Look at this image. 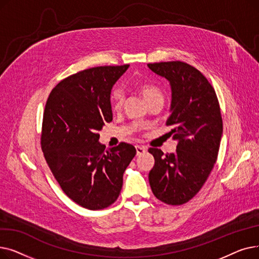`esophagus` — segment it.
<instances>
[{"mask_svg": "<svg viewBox=\"0 0 259 259\" xmlns=\"http://www.w3.org/2000/svg\"><path fill=\"white\" fill-rule=\"evenodd\" d=\"M135 149H137V154L138 155H141V154H143L147 151V147H145V146L138 145V146H135Z\"/></svg>", "mask_w": 259, "mask_h": 259, "instance_id": "esophagus-1", "label": "esophagus"}]
</instances>
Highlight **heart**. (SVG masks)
I'll list each match as a JSON object with an SVG mask.
<instances>
[{
  "mask_svg": "<svg viewBox=\"0 0 259 259\" xmlns=\"http://www.w3.org/2000/svg\"><path fill=\"white\" fill-rule=\"evenodd\" d=\"M138 89L147 103L151 102L152 100L158 97H162L161 92L151 84H147V83L139 84ZM122 102H124V94H122V91L118 88L114 89L111 93V98H110V104L112 109H114V110H118L122 105Z\"/></svg>",
  "mask_w": 259,
  "mask_h": 259,
  "instance_id": "b5f03b06",
  "label": "heart"
}]
</instances>
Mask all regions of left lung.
Segmentation results:
<instances>
[{
    "instance_id": "obj_1",
    "label": "left lung",
    "mask_w": 259,
    "mask_h": 259,
    "mask_svg": "<svg viewBox=\"0 0 259 259\" xmlns=\"http://www.w3.org/2000/svg\"><path fill=\"white\" fill-rule=\"evenodd\" d=\"M148 67L169 80L172 101L167 126L179 142L170 154L149 149L155 160L149 183L157 199L179 206L198 193L216 162L223 135L220 103L209 80L193 66L173 61Z\"/></svg>"
}]
</instances>
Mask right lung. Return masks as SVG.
Returning a JSON list of instances; mask_svg holds the SVG:
<instances>
[{
  "label": "right lung",
  "instance_id": "obj_1",
  "mask_svg": "<svg viewBox=\"0 0 259 259\" xmlns=\"http://www.w3.org/2000/svg\"><path fill=\"white\" fill-rule=\"evenodd\" d=\"M129 65L101 66L61 80L46 102L40 147L64 193L89 210L117 199L122 174L137 154L127 143L106 150L99 131L112 120L110 94Z\"/></svg>",
  "mask_w": 259,
  "mask_h": 259
}]
</instances>
